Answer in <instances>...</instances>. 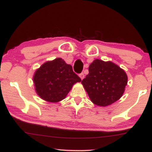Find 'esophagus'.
<instances>
[{
  "label": "esophagus",
  "instance_id": "esophagus-1",
  "mask_svg": "<svg viewBox=\"0 0 152 152\" xmlns=\"http://www.w3.org/2000/svg\"><path fill=\"white\" fill-rule=\"evenodd\" d=\"M79 77H80V78H81V80L83 79L84 77H85V75H84L83 73H81V74H79Z\"/></svg>",
  "mask_w": 152,
  "mask_h": 152
}]
</instances>
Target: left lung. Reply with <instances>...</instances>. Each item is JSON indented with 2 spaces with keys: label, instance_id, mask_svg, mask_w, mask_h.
Instances as JSON below:
<instances>
[{
  "label": "left lung",
  "instance_id": "left-lung-1",
  "mask_svg": "<svg viewBox=\"0 0 152 152\" xmlns=\"http://www.w3.org/2000/svg\"><path fill=\"white\" fill-rule=\"evenodd\" d=\"M88 70L81 83L93 104L108 106L122 96L128 80L124 69L111 61L96 59Z\"/></svg>",
  "mask_w": 152,
  "mask_h": 152
}]
</instances>
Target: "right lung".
Segmentation results:
<instances>
[{"label":"right lung","mask_w":152,"mask_h":152,"mask_svg":"<svg viewBox=\"0 0 152 152\" xmlns=\"http://www.w3.org/2000/svg\"><path fill=\"white\" fill-rule=\"evenodd\" d=\"M32 78L38 96L50 103L63 100L73 86L81 81L73 72L72 65L60 58L44 62L35 71Z\"/></svg>","instance_id":"add662e5"}]
</instances>
